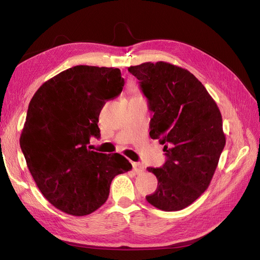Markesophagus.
Instances as JSON below:
<instances>
[{"instance_id":"esophagus-1","label":"esophagus","mask_w":260,"mask_h":260,"mask_svg":"<svg viewBox=\"0 0 260 260\" xmlns=\"http://www.w3.org/2000/svg\"><path fill=\"white\" fill-rule=\"evenodd\" d=\"M132 166H133V171H135L137 175L142 174V172L144 171V166H143L142 164H140V162H133Z\"/></svg>"}]
</instances>
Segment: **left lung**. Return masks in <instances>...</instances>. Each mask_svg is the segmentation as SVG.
Returning a JSON list of instances; mask_svg holds the SVG:
<instances>
[{"label":"left lung","mask_w":260,"mask_h":260,"mask_svg":"<svg viewBox=\"0 0 260 260\" xmlns=\"http://www.w3.org/2000/svg\"><path fill=\"white\" fill-rule=\"evenodd\" d=\"M154 113L149 136L159 139L166 162L148 167L158 180L146 196L154 207L181 210L209 186L225 145L222 117L205 86L188 70L166 61L143 62L128 68Z\"/></svg>","instance_id":"left-lung-1"}]
</instances>
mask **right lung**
I'll return each mask as SVG.
<instances>
[{"label":"right lung","mask_w":260,"mask_h":260,"mask_svg":"<svg viewBox=\"0 0 260 260\" xmlns=\"http://www.w3.org/2000/svg\"><path fill=\"white\" fill-rule=\"evenodd\" d=\"M124 85L118 68L79 65L44 82L31 99L20 147L39 190L54 207L85 216L107 201L113 179L131 170L120 154L90 151L99 116Z\"/></svg>","instance_id":"1"}]
</instances>
